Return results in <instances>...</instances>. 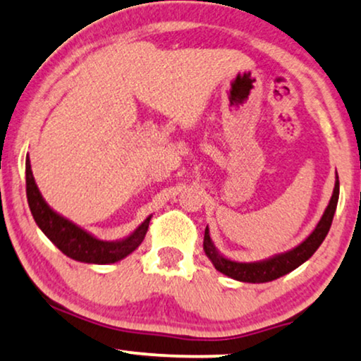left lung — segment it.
<instances>
[{
  "label": "left lung",
  "instance_id": "left-lung-1",
  "mask_svg": "<svg viewBox=\"0 0 361 361\" xmlns=\"http://www.w3.org/2000/svg\"><path fill=\"white\" fill-rule=\"evenodd\" d=\"M335 188H333V195L330 198V203L323 212L320 221L317 223L314 230L305 238L302 243L296 245L295 248L288 250V252L276 253L270 258L259 259V262H235V259L226 258L225 255L218 252L214 246L213 240L209 238V230L207 226L204 230V240H203V250L204 255L213 263V267L223 275L233 278V280L245 281V283H267L280 278L286 273L293 271L300 264H303L307 259L312 258V255L320 248V245L325 240V236L330 231L333 214L336 212V204H338L340 196V181L338 175L335 176Z\"/></svg>",
  "mask_w": 361,
  "mask_h": 361
}]
</instances>
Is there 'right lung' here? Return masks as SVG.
I'll return each mask as SVG.
<instances>
[{"instance_id":"add662e5","label":"right lung","mask_w":361,"mask_h":361,"mask_svg":"<svg viewBox=\"0 0 361 361\" xmlns=\"http://www.w3.org/2000/svg\"><path fill=\"white\" fill-rule=\"evenodd\" d=\"M26 196H28V204L33 214L36 225L39 230L48 236L53 245H56L58 250H61L66 257H70L81 263H94V264H108L116 263L120 259L126 258L128 255L133 253L141 245L147 235L152 214L136 228L133 233H130L125 238L106 241L99 240L90 231L75 225L54 212L49 204L44 202L43 195L39 193L38 185H36L33 171H31L30 157H26Z\"/></svg>"}]
</instances>
